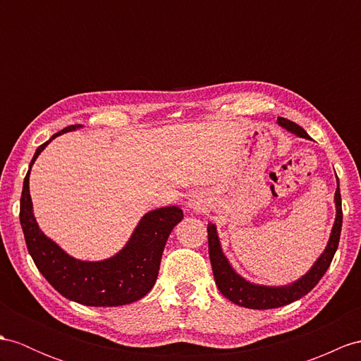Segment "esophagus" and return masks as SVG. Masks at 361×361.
Wrapping results in <instances>:
<instances>
[{
    "label": "esophagus",
    "mask_w": 361,
    "mask_h": 361,
    "mask_svg": "<svg viewBox=\"0 0 361 361\" xmlns=\"http://www.w3.org/2000/svg\"><path fill=\"white\" fill-rule=\"evenodd\" d=\"M190 207H192V208H195V204H192V202H190Z\"/></svg>",
    "instance_id": "1"
}]
</instances>
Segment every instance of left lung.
<instances>
[{"label":"left lung","instance_id":"obj_1","mask_svg":"<svg viewBox=\"0 0 361 361\" xmlns=\"http://www.w3.org/2000/svg\"><path fill=\"white\" fill-rule=\"evenodd\" d=\"M279 126L291 131L298 137L310 139L306 131L297 126L295 122L288 121L285 118L277 119ZM336 222H334L332 231L329 235V242L326 248L322 252V256L315 260L311 269L306 272L295 282L285 285V286H265V285H256L245 280L242 276L237 274L230 265V262L225 257V254L221 247V240H219L217 230L214 224H208V251H209V260L211 267H213V274L216 285L228 300L243 306L250 307V310H272V307H280L293 303L298 298L306 295L311 289L320 282V279L324 276V272L329 268L331 262L334 259L340 242V233H341V222H343V211H341V196H340V185L337 178V190L336 196Z\"/></svg>","mask_w":361,"mask_h":361}]
</instances>
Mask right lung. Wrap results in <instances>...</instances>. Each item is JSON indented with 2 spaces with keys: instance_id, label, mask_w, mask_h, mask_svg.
Returning a JSON list of instances; mask_svg holds the SVG:
<instances>
[{
  "instance_id": "right-lung-1",
  "label": "right lung",
  "mask_w": 361,
  "mask_h": 361,
  "mask_svg": "<svg viewBox=\"0 0 361 361\" xmlns=\"http://www.w3.org/2000/svg\"><path fill=\"white\" fill-rule=\"evenodd\" d=\"M68 126L58 131L35 152L23 183L20 222L25 245L35 265L47 282L66 298L85 306H122L133 303L152 291L159 274L161 259L173 228L183 213L179 207L157 208L140 219L137 226L116 256L101 262L78 260L44 234L33 216L29 176L39 153L56 136L81 128Z\"/></svg>"
}]
</instances>
